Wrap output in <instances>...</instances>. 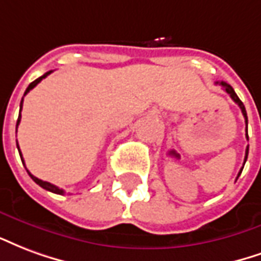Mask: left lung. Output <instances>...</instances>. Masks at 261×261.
<instances>
[{
    "instance_id": "obj_1",
    "label": "left lung",
    "mask_w": 261,
    "mask_h": 261,
    "mask_svg": "<svg viewBox=\"0 0 261 261\" xmlns=\"http://www.w3.org/2000/svg\"><path fill=\"white\" fill-rule=\"evenodd\" d=\"M216 85H220V86L224 89V90L227 91L228 94L231 96V98L233 100V101L237 102L238 106H239V108L242 110V114H243V117H245V123H246V139L249 140V136H248V114H246V110H245V106H243V102L239 100V97L237 96V93H235V90L232 89L228 83H225V82H216ZM248 154H249V146L246 147V153H245V161L243 163H246V160H248ZM243 170V167L241 168V171H239V174H238V178H239V175H241V172H242Z\"/></svg>"
}]
</instances>
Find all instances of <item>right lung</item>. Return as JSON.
I'll list each match as a JSON object with an SVG mask.
<instances>
[{
  "mask_svg": "<svg viewBox=\"0 0 261 261\" xmlns=\"http://www.w3.org/2000/svg\"><path fill=\"white\" fill-rule=\"evenodd\" d=\"M51 72H53V70H48V72H45V73H44V75H43V76H40L39 79H36V81H34V82H32V83H30L29 86H28V89H26V91H24V96H26V94H28V93H29V91L32 90V89H33L34 86H37V85H39L40 82L43 81V79H44V77H47V76L50 75ZM22 106H23V98H22V101H20V110H19V111H22ZM19 122H20V112H19L18 121H16V130H18ZM16 146H18L19 154H20V160H22V163H23V164H24L23 157H22V153H20V149H19V144H18V142H16ZM26 171H28V170H26ZM28 174H29L30 178H32V179H33L34 182H36V184H37V185L41 186V188H43V189H45V191L53 192V193H57V195H64V191H62V189H60V188H58V186H55V185H53V184H50V182H45V180H41V179H39V178H36V176H34V175L30 174L29 171H28Z\"/></svg>",
  "mask_w": 261,
  "mask_h": 261,
  "instance_id": "1",
  "label": "right lung"
}]
</instances>
